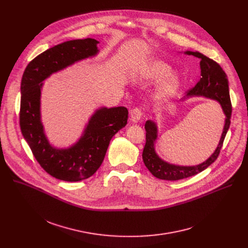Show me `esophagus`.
<instances>
[{"mask_svg": "<svg viewBox=\"0 0 248 248\" xmlns=\"http://www.w3.org/2000/svg\"><path fill=\"white\" fill-rule=\"evenodd\" d=\"M130 115V121L131 122H137L142 117V110L140 108H133L129 112Z\"/></svg>", "mask_w": 248, "mask_h": 248, "instance_id": "obj_1", "label": "esophagus"}]
</instances>
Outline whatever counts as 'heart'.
Masks as SVG:
<instances>
[{"mask_svg":"<svg viewBox=\"0 0 248 248\" xmlns=\"http://www.w3.org/2000/svg\"><path fill=\"white\" fill-rule=\"evenodd\" d=\"M170 65L163 61H151L141 63L135 68L134 75L141 80H155L170 73ZM179 86V78L174 75H170L162 83L160 87V93L162 95H170Z\"/></svg>","mask_w":248,"mask_h":248,"instance_id":"1","label":"heart"}]
</instances>
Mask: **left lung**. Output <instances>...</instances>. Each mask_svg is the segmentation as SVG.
Returning a JSON list of instances; mask_svg holds the SVG:
<instances>
[{"instance_id": "obj_1", "label": "left lung", "mask_w": 248, "mask_h": 248, "mask_svg": "<svg viewBox=\"0 0 248 248\" xmlns=\"http://www.w3.org/2000/svg\"><path fill=\"white\" fill-rule=\"evenodd\" d=\"M185 54L192 55L201 60L200 69L202 77L197 84L188 90L185 99L191 96H203L217 101L221 105L226 120L223 133L216 150L205 162L196 166H179L162 160L155 151V141L158 134L157 124L153 121H147L145 124L146 143L143 149L142 159L146 168L154 176L165 181H179L189 178V176L201 172L212 163H214L220 154L224 139L231 124L232 103L229 91V81L223 68L215 61L209 59L199 52L186 51Z\"/></svg>"}]
</instances>
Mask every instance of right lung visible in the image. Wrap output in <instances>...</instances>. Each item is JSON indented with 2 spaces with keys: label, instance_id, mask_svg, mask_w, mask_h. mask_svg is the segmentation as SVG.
Wrapping results in <instances>:
<instances>
[{
  "label": "right lung",
  "instance_id": "obj_1",
  "mask_svg": "<svg viewBox=\"0 0 248 248\" xmlns=\"http://www.w3.org/2000/svg\"><path fill=\"white\" fill-rule=\"evenodd\" d=\"M98 43L86 38L56 45L33 59L21 78V133L40 166L61 181L79 182L93 175L105 158L112 137L127 124L125 107H102L91 116L81 137L73 146L53 147L45 134L40 111L43 81L68 65L97 55Z\"/></svg>",
  "mask_w": 248,
  "mask_h": 248
}]
</instances>
